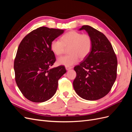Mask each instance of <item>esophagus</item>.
<instances>
[{"label": "esophagus", "instance_id": "34e87169", "mask_svg": "<svg viewBox=\"0 0 132 132\" xmlns=\"http://www.w3.org/2000/svg\"><path fill=\"white\" fill-rule=\"evenodd\" d=\"M72 68H73L72 67H69V66H66L65 67V69H66L67 70H69L72 69Z\"/></svg>", "mask_w": 132, "mask_h": 132}]
</instances>
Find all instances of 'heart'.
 <instances>
[{
  "instance_id": "obj_1",
  "label": "heart",
  "mask_w": 132,
  "mask_h": 132,
  "mask_svg": "<svg viewBox=\"0 0 132 132\" xmlns=\"http://www.w3.org/2000/svg\"><path fill=\"white\" fill-rule=\"evenodd\" d=\"M93 39L89 34H82L72 30L68 32L61 37V40L54 39L51 43V50L56 55L64 53L68 48L69 54L59 57L57 60L59 65H72L77 63L79 58L84 59L88 56L93 47Z\"/></svg>"
}]
</instances>
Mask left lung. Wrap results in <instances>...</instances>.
Segmentation results:
<instances>
[{"instance_id": "1", "label": "left lung", "mask_w": 132, "mask_h": 132, "mask_svg": "<svg viewBox=\"0 0 132 132\" xmlns=\"http://www.w3.org/2000/svg\"><path fill=\"white\" fill-rule=\"evenodd\" d=\"M93 39L91 52L74 67L77 77L73 81L75 91L86 100H97L110 91L117 78V59L106 36L89 25L82 26Z\"/></svg>"}]
</instances>
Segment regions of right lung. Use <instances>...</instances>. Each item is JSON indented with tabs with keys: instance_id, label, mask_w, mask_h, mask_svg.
I'll use <instances>...</instances> for the list:
<instances>
[{
	"instance_id": "1",
	"label": "right lung",
	"mask_w": 132,
	"mask_h": 132,
	"mask_svg": "<svg viewBox=\"0 0 132 132\" xmlns=\"http://www.w3.org/2000/svg\"><path fill=\"white\" fill-rule=\"evenodd\" d=\"M64 30L40 27L31 31L20 43L14 60L15 81L22 95L34 102H43L56 93L58 80L66 73L55 62L51 43Z\"/></svg>"
}]
</instances>
